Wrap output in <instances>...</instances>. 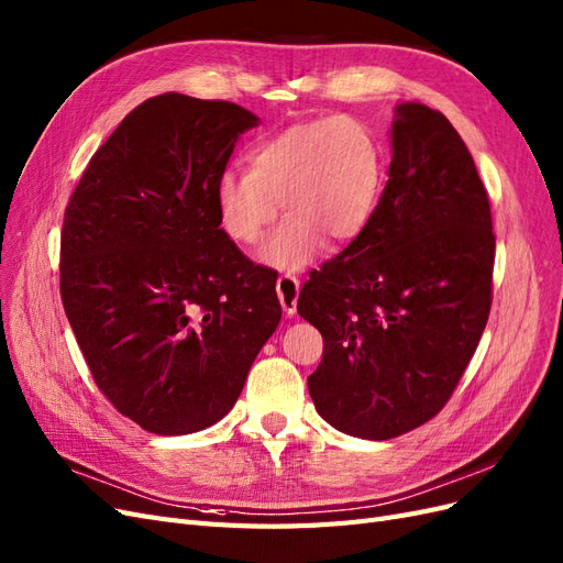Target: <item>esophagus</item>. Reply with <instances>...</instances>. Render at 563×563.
Masks as SVG:
<instances>
[{
  "label": "esophagus",
  "instance_id": "34e87169",
  "mask_svg": "<svg viewBox=\"0 0 563 563\" xmlns=\"http://www.w3.org/2000/svg\"><path fill=\"white\" fill-rule=\"evenodd\" d=\"M298 294H300V279L294 275H282L277 279V296L286 317L296 314V305H298Z\"/></svg>",
  "mask_w": 563,
  "mask_h": 563
}]
</instances>
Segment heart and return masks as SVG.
Listing matches in <instances>:
<instances>
[{
	"label": "heart",
	"instance_id": "obj_1",
	"mask_svg": "<svg viewBox=\"0 0 563 563\" xmlns=\"http://www.w3.org/2000/svg\"><path fill=\"white\" fill-rule=\"evenodd\" d=\"M383 178V147L366 124L314 119L253 147L246 172L220 176V220L234 242L258 244L284 201L288 218L261 258L277 269H302L323 249V236L352 242L368 228Z\"/></svg>",
	"mask_w": 563,
	"mask_h": 563
}]
</instances>
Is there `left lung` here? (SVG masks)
I'll return each instance as SVG.
<instances>
[{
	"instance_id": "left-lung-1",
	"label": "left lung",
	"mask_w": 563,
	"mask_h": 563,
	"mask_svg": "<svg viewBox=\"0 0 563 563\" xmlns=\"http://www.w3.org/2000/svg\"><path fill=\"white\" fill-rule=\"evenodd\" d=\"M493 261L490 203L467 145L441 112L397 106L376 213L298 296L323 338L308 378L319 416L373 441L434 418L486 329Z\"/></svg>"
}]
</instances>
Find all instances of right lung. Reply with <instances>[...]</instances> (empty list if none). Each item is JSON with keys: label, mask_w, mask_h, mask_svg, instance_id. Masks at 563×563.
I'll list each match as a JSON object with an SVG mask.
<instances>
[{"label": "right lung", "mask_w": 563, "mask_h": 563, "mask_svg": "<svg viewBox=\"0 0 563 563\" xmlns=\"http://www.w3.org/2000/svg\"><path fill=\"white\" fill-rule=\"evenodd\" d=\"M258 126L228 100L147 98L67 201L60 298L98 389L162 437L211 428L282 319L277 272L220 228L218 180Z\"/></svg>", "instance_id": "add662e5"}]
</instances>
